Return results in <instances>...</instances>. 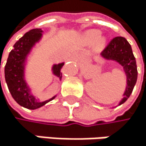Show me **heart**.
Segmentation results:
<instances>
[{"label": "heart", "mask_w": 146, "mask_h": 146, "mask_svg": "<svg viewBox=\"0 0 146 146\" xmlns=\"http://www.w3.org/2000/svg\"><path fill=\"white\" fill-rule=\"evenodd\" d=\"M101 33L99 30H90L84 35V40L87 44H92L97 41L98 46H103L106 42L105 36H100Z\"/></svg>", "instance_id": "heart-1"}]
</instances>
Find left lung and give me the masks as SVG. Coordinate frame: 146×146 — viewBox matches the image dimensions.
<instances>
[{
	"label": "left lung",
	"instance_id": "obj_1",
	"mask_svg": "<svg viewBox=\"0 0 146 146\" xmlns=\"http://www.w3.org/2000/svg\"><path fill=\"white\" fill-rule=\"evenodd\" d=\"M101 58L106 60L114 61L120 65L125 74V88L123 93V98L118 104V106H120L124 104L131 94L138 79L137 64L131 46L124 37H115L111 40L101 53ZM110 108L114 107L112 106Z\"/></svg>",
	"mask_w": 146,
	"mask_h": 146
}]
</instances>
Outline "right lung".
<instances>
[{
    "label": "right lung",
    "instance_id": "add662e5",
    "mask_svg": "<svg viewBox=\"0 0 146 146\" xmlns=\"http://www.w3.org/2000/svg\"><path fill=\"white\" fill-rule=\"evenodd\" d=\"M43 34L44 31L41 28H35L19 39L14 45V49L8 54L4 70L5 80L12 97L20 106L30 110H35L45 106L58 95L57 93L49 100H40V99L34 94L33 89L28 84L26 77L29 58L34 53L37 44L42 40ZM64 64L65 62L63 61L51 66L52 74L57 77L60 81L62 78L60 69Z\"/></svg>",
    "mask_w": 146,
    "mask_h": 146
}]
</instances>
